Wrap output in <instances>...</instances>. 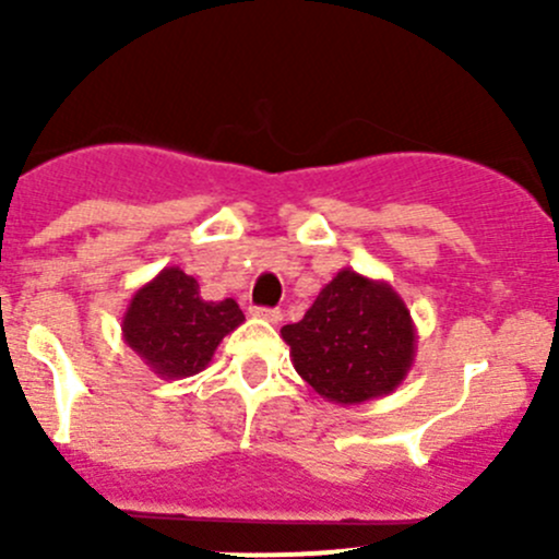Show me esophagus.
Wrapping results in <instances>:
<instances>
[{
	"label": "esophagus",
	"mask_w": 559,
	"mask_h": 559,
	"mask_svg": "<svg viewBox=\"0 0 559 559\" xmlns=\"http://www.w3.org/2000/svg\"><path fill=\"white\" fill-rule=\"evenodd\" d=\"M251 316H257V319H264V321H273V324H278L281 321V311H275V308H251Z\"/></svg>",
	"instance_id": "esophagus-1"
}]
</instances>
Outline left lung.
I'll list each match as a JSON object with an SVG mask.
<instances>
[{
    "label": "left lung",
    "instance_id": "1",
    "mask_svg": "<svg viewBox=\"0 0 559 559\" xmlns=\"http://www.w3.org/2000/svg\"><path fill=\"white\" fill-rule=\"evenodd\" d=\"M297 373L337 405L384 397L416 357V324L386 281L343 267L297 324L281 330Z\"/></svg>",
    "mask_w": 559,
    "mask_h": 559
}]
</instances>
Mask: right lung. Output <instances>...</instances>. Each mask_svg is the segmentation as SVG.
Returning a JSON list of instances; mask_svg holds the SVG:
<instances>
[{
    "label": "right lung",
    "instance_id": "right-lung-1",
    "mask_svg": "<svg viewBox=\"0 0 559 559\" xmlns=\"http://www.w3.org/2000/svg\"><path fill=\"white\" fill-rule=\"evenodd\" d=\"M246 321L233 297L207 302L180 267H165L140 286L121 319L123 343L159 379H189L211 365L224 335Z\"/></svg>",
    "mask_w": 559,
    "mask_h": 559
}]
</instances>
